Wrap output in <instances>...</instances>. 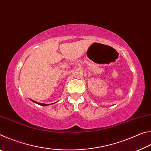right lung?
I'll return each mask as SVG.
<instances>
[{"mask_svg": "<svg viewBox=\"0 0 151 151\" xmlns=\"http://www.w3.org/2000/svg\"><path fill=\"white\" fill-rule=\"evenodd\" d=\"M32 102H34V103H37V104H39V105H41V106H47V105H49V104H44V103H38V102H36V101H33V100H31ZM52 104H54V103H52Z\"/></svg>", "mask_w": 151, "mask_h": 151, "instance_id": "right-lung-1", "label": "right lung"}]
</instances>
